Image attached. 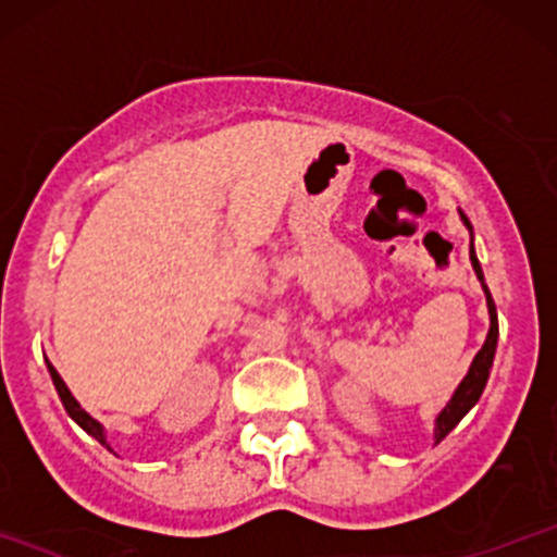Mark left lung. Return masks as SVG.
<instances>
[{"label":"left lung","mask_w":557,"mask_h":557,"mask_svg":"<svg viewBox=\"0 0 557 557\" xmlns=\"http://www.w3.org/2000/svg\"><path fill=\"white\" fill-rule=\"evenodd\" d=\"M461 216H463L466 227L471 230L469 220H466V214H461ZM469 253H471V264H474L476 277L482 280L484 293H487L490 332H487V341H484V345H482V350H479V354L474 356V363H471L469 374L463 376V382H461V385H458L456 395H453L450 403H447L443 411H440L437 426H434V440H437V443L445 437L447 432L453 430V426L458 424V421H461V419L466 417V413L471 411V406H474V403L479 400V395H482L484 385H487V376H490V369H492V359H495V348H497V311H495V300H492L490 287H487V283H484V274H482V267H479V261H476L474 248H471Z\"/></svg>","instance_id":"left-lung-1"}]
</instances>
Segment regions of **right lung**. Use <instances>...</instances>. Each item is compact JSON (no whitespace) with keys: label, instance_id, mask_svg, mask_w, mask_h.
<instances>
[{"label":"right lung","instance_id":"right-lung-1","mask_svg":"<svg viewBox=\"0 0 557 557\" xmlns=\"http://www.w3.org/2000/svg\"><path fill=\"white\" fill-rule=\"evenodd\" d=\"M47 367H49V374H52V382H54L57 393H60V400H62V406H65V411L70 413V419H75V421H78V424H81L83 430H86L88 434H91V437L99 440L101 445H107V440H104V432H101V424H99V421L91 419V417H88L86 411H83V408L78 406V400H75L73 395H70L67 385H65V382H62V376L57 374V369L52 367V363L47 361Z\"/></svg>","mask_w":557,"mask_h":557}]
</instances>
